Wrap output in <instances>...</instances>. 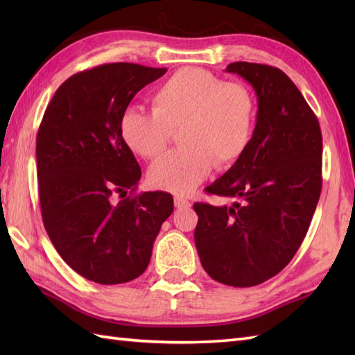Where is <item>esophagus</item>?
<instances>
[{
  "label": "esophagus",
  "mask_w": 355,
  "mask_h": 355,
  "mask_svg": "<svg viewBox=\"0 0 355 355\" xmlns=\"http://www.w3.org/2000/svg\"><path fill=\"white\" fill-rule=\"evenodd\" d=\"M173 202H175V207L177 209H189L191 207V202L182 198V197H175V200H173Z\"/></svg>",
  "instance_id": "obj_1"
}]
</instances>
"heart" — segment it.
Here are the masks:
<instances>
[{"label":"heart","mask_w":355,"mask_h":355,"mask_svg":"<svg viewBox=\"0 0 355 355\" xmlns=\"http://www.w3.org/2000/svg\"><path fill=\"white\" fill-rule=\"evenodd\" d=\"M153 112L128 108L120 117V137L135 155L158 157L169 131L180 130L183 148L166 154L148 171L149 183L177 195L191 193L212 171L230 168L253 137L254 99L241 82H224L201 69H182L158 85Z\"/></svg>","instance_id":"1"}]
</instances>
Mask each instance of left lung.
<instances>
[{
	"instance_id": "1",
	"label": "left lung",
	"mask_w": 355,
	"mask_h": 355,
	"mask_svg": "<svg viewBox=\"0 0 355 355\" xmlns=\"http://www.w3.org/2000/svg\"><path fill=\"white\" fill-rule=\"evenodd\" d=\"M258 97L244 155L206 192L230 207L195 202V245L216 282L253 286L276 276L302 244L322 191V132L302 93L275 67L233 62Z\"/></svg>"
}]
</instances>
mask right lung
I'll list each match as a JSON object with an SVG mask.
<instances>
[{
	"instance_id": "1",
	"label": "right lung",
	"mask_w": 355,
	"mask_h": 355,
	"mask_svg": "<svg viewBox=\"0 0 355 355\" xmlns=\"http://www.w3.org/2000/svg\"><path fill=\"white\" fill-rule=\"evenodd\" d=\"M166 69L105 64L67 79L53 96L36 137L44 227L61 258L88 281L125 284L146 270L162 224L173 212L168 192L119 203L141 177L120 137V117Z\"/></svg>"
}]
</instances>
